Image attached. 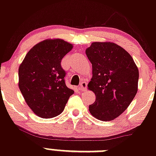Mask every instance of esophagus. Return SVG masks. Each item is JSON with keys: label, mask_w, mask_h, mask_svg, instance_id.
I'll return each instance as SVG.
<instances>
[{"label": "esophagus", "mask_w": 156, "mask_h": 156, "mask_svg": "<svg viewBox=\"0 0 156 156\" xmlns=\"http://www.w3.org/2000/svg\"><path fill=\"white\" fill-rule=\"evenodd\" d=\"M87 83L86 82H81V84H80V90L82 91H86L87 90Z\"/></svg>", "instance_id": "1"}]
</instances>
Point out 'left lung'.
<instances>
[{
    "instance_id": "1",
    "label": "left lung",
    "mask_w": 156,
    "mask_h": 156,
    "mask_svg": "<svg viewBox=\"0 0 156 156\" xmlns=\"http://www.w3.org/2000/svg\"><path fill=\"white\" fill-rule=\"evenodd\" d=\"M85 52L93 67L87 87L96 95L90 113L99 120H113L126 111L137 93L138 69L132 56L114 42H93Z\"/></svg>"
}]
</instances>
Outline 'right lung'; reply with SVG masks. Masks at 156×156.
<instances>
[{
  "mask_svg": "<svg viewBox=\"0 0 156 156\" xmlns=\"http://www.w3.org/2000/svg\"><path fill=\"white\" fill-rule=\"evenodd\" d=\"M73 48L63 39H45L34 45L19 66V89L28 107L39 117L61 114L74 93L66 85V73L60 64Z\"/></svg>",
  "mask_w": 156,
  "mask_h": 156,
  "instance_id": "right-lung-1",
  "label": "right lung"
}]
</instances>
